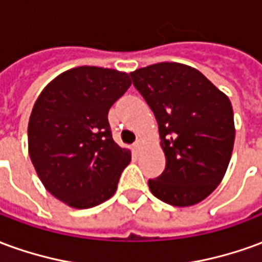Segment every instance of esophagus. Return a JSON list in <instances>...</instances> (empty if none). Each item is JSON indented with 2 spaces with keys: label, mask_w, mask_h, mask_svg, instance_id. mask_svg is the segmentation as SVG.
I'll return each instance as SVG.
<instances>
[{
  "label": "esophagus",
  "mask_w": 262,
  "mask_h": 262,
  "mask_svg": "<svg viewBox=\"0 0 262 262\" xmlns=\"http://www.w3.org/2000/svg\"><path fill=\"white\" fill-rule=\"evenodd\" d=\"M142 144H143L142 140H137V142L133 144V151H135V153H139V151L142 150Z\"/></svg>",
  "instance_id": "obj_1"
}]
</instances>
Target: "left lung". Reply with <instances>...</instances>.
Segmentation results:
<instances>
[{
  "instance_id": "1",
  "label": "left lung",
  "mask_w": 262,
  "mask_h": 262,
  "mask_svg": "<svg viewBox=\"0 0 262 262\" xmlns=\"http://www.w3.org/2000/svg\"><path fill=\"white\" fill-rule=\"evenodd\" d=\"M133 85L159 123L165 170L148 187L172 206H191L225 177L234 144L229 98L198 70L157 63L130 73Z\"/></svg>"
}]
</instances>
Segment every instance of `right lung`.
I'll list each match as a JSON object with an SVG mask.
<instances>
[{
    "label": "right lung",
    "mask_w": 262,
    "mask_h": 262,
    "mask_svg": "<svg viewBox=\"0 0 262 262\" xmlns=\"http://www.w3.org/2000/svg\"><path fill=\"white\" fill-rule=\"evenodd\" d=\"M130 86L126 73L77 67L39 95L28 126L32 164L53 196L77 209L105 202L130 163V151L112 139L111 106Z\"/></svg>",
    "instance_id": "right-lung-1"
}]
</instances>
